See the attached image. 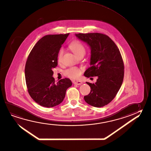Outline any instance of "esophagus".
I'll return each instance as SVG.
<instances>
[{"mask_svg":"<svg viewBox=\"0 0 151 151\" xmlns=\"http://www.w3.org/2000/svg\"><path fill=\"white\" fill-rule=\"evenodd\" d=\"M74 84L76 85H81L83 84V83L81 81H74Z\"/></svg>","mask_w":151,"mask_h":151,"instance_id":"esophagus-1","label":"esophagus"}]
</instances>
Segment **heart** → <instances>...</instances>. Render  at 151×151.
Here are the masks:
<instances>
[{
	"instance_id": "1",
	"label": "heart",
	"mask_w": 151,
	"mask_h": 151,
	"mask_svg": "<svg viewBox=\"0 0 151 151\" xmlns=\"http://www.w3.org/2000/svg\"><path fill=\"white\" fill-rule=\"evenodd\" d=\"M69 47L72 50V51L76 55L78 56L80 53L85 52V48L84 46L78 40H75L72 41L69 45ZM64 54V50L61 49L59 52L58 61L60 62L61 59ZM64 74L66 76L71 78L76 79L78 78L82 74V70L77 67H71L69 69L66 70Z\"/></svg>"
}]
</instances>
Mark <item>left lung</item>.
<instances>
[{"label":"left lung","instance_id":"left-lung-1","mask_svg":"<svg viewBox=\"0 0 151 151\" xmlns=\"http://www.w3.org/2000/svg\"><path fill=\"white\" fill-rule=\"evenodd\" d=\"M86 43L91 50V66L86 70V77L98 76L96 82H86L91 87L84 96L85 102L100 108L114 99L122 86L124 76V64L119 49L108 35L99 33L75 34Z\"/></svg>","mask_w":151,"mask_h":151}]
</instances>
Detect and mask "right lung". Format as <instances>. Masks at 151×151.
<instances>
[{
  "instance_id": "obj_1",
  "label": "right lung",
  "mask_w": 151,
  "mask_h": 151,
  "mask_svg": "<svg viewBox=\"0 0 151 151\" xmlns=\"http://www.w3.org/2000/svg\"><path fill=\"white\" fill-rule=\"evenodd\" d=\"M69 35L43 37L35 44L27 59L25 76L28 92L35 102L44 107L61 103L67 89L72 86V81L66 78L56 83L52 70L58 65L59 51Z\"/></svg>"
}]
</instances>
